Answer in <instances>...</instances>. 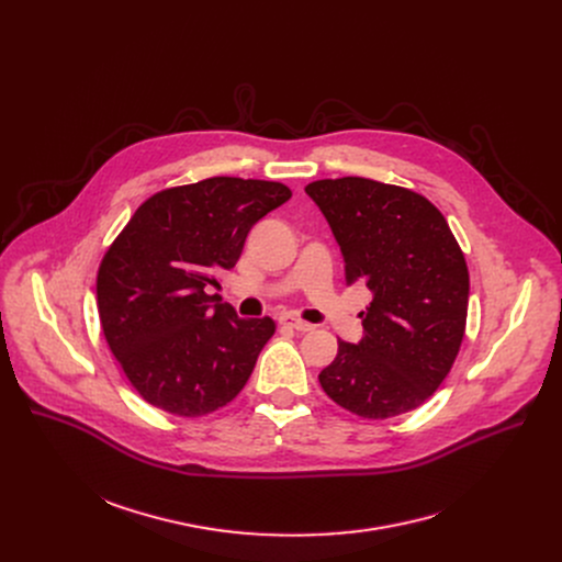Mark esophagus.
<instances>
[{
    "label": "esophagus",
    "mask_w": 562,
    "mask_h": 562,
    "mask_svg": "<svg viewBox=\"0 0 562 562\" xmlns=\"http://www.w3.org/2000/svg\"><path fill=\"white\" fill-rule=\"evenodd\" d=\"M280 325H282V327H289V329H293V331H300V334H306V331H313V329H315L313 325L304 323V319H297V317H291V315H282V317H280Z\"/></svg>",
    "instance_id": "1"
}]
</instances>
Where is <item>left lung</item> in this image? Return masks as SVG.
I'll use <instances>...</instances> for the list:
<instances>
[{
  "instance_id": "8db88e82",
  "label": "left lung",
  "mask_w": 562,
  "mask_h": 562,
  "mask_svg": "<svg viewBox=\"0 0 562 562\" xmlns=\"http://www.w3.org/2000/svg\"><path fill=\"white\" fill-rule=\"evenodd\" d=\"M347 284L373 291L358 345L338 342L319 384L342 409L384 420L420 407L460 351L469 271L445 215L420 193L367 178L311 182Z\"/></svg>"
}]
</instances>
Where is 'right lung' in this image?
<instances>
[{
	"label": "right lung",
	"instance_id": "1",
	"mask_svg": "<svg viewBox=\"0 0 562 562\" xmlns=\"http://www.w3.org/2000/svg\"><path fill=\"white\" fill-rule=\"evenodd\" d=\"M289 198L280 182L209 178L150 195L115 237L98 271L100 323L148 405L198 418L245 389L276 323L237 317L209 286Z\"/></svg>",
	"mask_w": 562,
	"mask_h": 562
}]
</instances>
